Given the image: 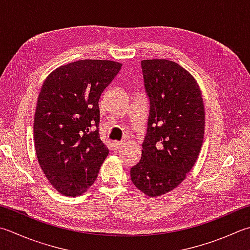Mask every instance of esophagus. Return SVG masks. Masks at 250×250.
<instances>
[{
	"instance_id": "34e87169",
	"label": "esophagus",
	"mask_w": 250,
	"mask_h": 250,
	"mask_svg": "<svg viewBox=\"0 0 250 250\" xmlns=\"http://www.w3.org/2000/svg\"><path fill=\"white\" fill-rule=\"evenodd\" d=\"M122 145H124L122 142H114V143H112V147H114V149H120Z\"/></svg>"
}]
</instances>
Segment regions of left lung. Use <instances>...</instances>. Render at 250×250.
<instances>
[{"instance_id":"1","label":"left lung","mask_w":250,"mask_h":250,"mask_svg":"<svg viewBox=\"0 0 250 250\" xmlns=\"http://www.w3.org/2000/svg\"><path fill=\"white\" fill-rule=\"evenodd\" d=\"M149 100L142 157L131 168L133 184L150 197L164 195L187 178L205 133V108L197 81L168 60L141 62Z\"/></svg>"}]
</instances>
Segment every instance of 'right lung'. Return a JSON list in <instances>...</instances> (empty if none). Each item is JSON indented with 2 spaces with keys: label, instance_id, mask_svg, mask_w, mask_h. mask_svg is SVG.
Instances as JSON below:
<instances>
[{
  "label": "right lung",
  "instance_id": "1",
  "mask_svg": "<svg viewBox=\"0 0 250 250\" xmlns=\"http://www.w3.org/2000/svg\"><path fill=\"white\" fill-rule=\"evenodd\" d=\"M122 63L81 60L43 82L33 121L39 165L58 193L77 196L94 183L109 150L99 133V101Z\"/></svg>",
  "mask_w": 250,
  "mask_h": 250
}]
</instances>
